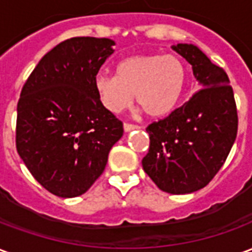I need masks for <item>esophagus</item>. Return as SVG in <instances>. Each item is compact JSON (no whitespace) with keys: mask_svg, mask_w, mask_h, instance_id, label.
Returning a JSON list of instances; mask_svg holds the SVG:
<instances>
[{"mask_svg":"<svg viewBox=\"0 0 252 252\" xmlns=\"http://www.w3.org/2000/svg\"><path fill=\"white\" fill-rule=\"evenodd\" d=\"M140 126H135V124H128V123H126L124 124V131L126 132H129V131H133V129H139Z\"/></svg>","mask_w":252,"mask_h":252,"instance_id":"34e87169","label":"esophagus"}]
</instances>
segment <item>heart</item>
I'll return each mask as SVG.
<instances>
[{
	"mask_svg": "<svg viewBox=\"0 0 252 252\" xmlns=\"http://www.w3.org/2000/svg\"><path fill=\"white\" fill-rule=\"evenodd\" d=\"M186 82L188 68L181 58L142 54L121 61L116 75L99 74L94 86L99 101L112 113L128 108L135 94L148 116L163 117L178 106Z\"/></svg>",
	"mask_w": 252,
	"mask_h": 252,
	"instance_id": "obj_1",
	"label": "heart"
}]
</instances>
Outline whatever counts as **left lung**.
Listing matches in <instances>:
<instances>
[{
    "label": "left lung",
    "instance_id": "1",
    "mask_svg": "<svg viewBox=\"0 0 252 252\" xmlns=\"http://www.w3.org/2000/svg\"><path fill=\"white\" fill-rule=\"evenodd\" d=\"M175 52L191 64L201 89L166 119L146 128L148 154L142 164L159 189L188 194L202 189L225 162L238 133V112L227 72L193 44Z\"/></svg>",
    "mask_w": 252,
    "mask_h": 252
}]
</instances>
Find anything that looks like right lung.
Here are the masks:
<instances>
[{
  "label": "right lung",
  "instance_id": "right-lung-1",
  "mask_svg": "<svg viewBox=\"0 0 252 252\" xmlns=\"http://www.w3.org/2000/svg\"><path fill=\"white\" fill-rule=\"evenodd\" d=\"M113 46L106 37L62 41L41 58L20 94L17 153L33 178L58 197L86 193L123 136V123L94 86Z\"/></svg>",
  "mask_w": 252,
  "mask_h": 252
}]
</instances>
